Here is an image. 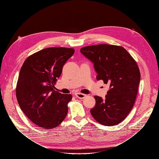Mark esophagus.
<instances>
[{
	"mask_svg": "<svg viewBox=\"0 0 159 159\" xmlns=\"http://www.w3.org/2000/svg\"><path fill=\"white\" fill-rule=\"evenodd\" d=\"M75 95L76 96V98H78L80 99H84L86 96V95L84 93H76Z\"/></svg>",
	"mask_w": 159,
	"mask_h": 159,
	"instance_id": "1",
	"label": "esophagus"
}]
</instances>
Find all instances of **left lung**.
<instances>
[{
	"label": "left lung",
	"instance_id": "left-lung-1",
	"mask_svg": "<svg viewBox=\"0 0 159 159\" xmlns=\"http://www.w3.org/2000/svg\"><path fill=\"white\" fill-rule=\"evenodd\" d=\"M80 52L93 64L97 80L109 85L105 99L94 97L96 103L90 110L91 115L103 125L119 124L131 111L137 98L141 74L136 61L118 46H89Z\"/></svg>",
	"mask_w": 159,
	"mask_h": 159
}]
</instances>
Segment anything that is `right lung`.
Masks as SVG:
<instances>
[{
    "mask_svg": "<svg viewBox=\"0 0 159 159\" xmlns=\"http://www.w3.org/2000/svg\"><path fill=\"white\" fill-rule=\"evenodd\" d=\"M74 54L73 48H47L24 62L17 81L16 99L24 113L36 125L52 129L66 118L72 95L57 92L54 85Z\"/></svg>",
    "mask_w": 159,
    "mask_h": 159,
    "instance_id": "right-lung-1",
    "label": "right lung"
}]
</instances>
